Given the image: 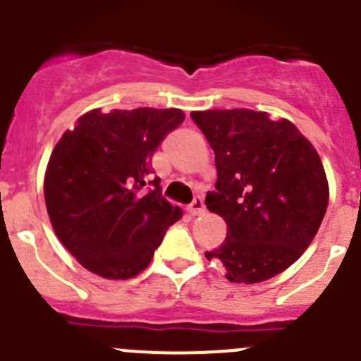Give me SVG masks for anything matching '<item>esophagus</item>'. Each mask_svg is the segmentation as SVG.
<instances>
[{
  "mask_svg": "<svg viewBox=\"0 0 361 361\" xmlns=\"http://www.w3.org/2000/svg\"><path fill=\"white\" fill-rule=\"evenodd\" d=\"M188 210H190L192 215L203 214V212H204V201H203V197L197 196L196 200L192 201V204H190V207H188Z\"/></svg>",
  "mask_w": 361,
  "mask_h": 361,
  "instance_id": "1",
  "label": "esophagus"
}]
</instances>
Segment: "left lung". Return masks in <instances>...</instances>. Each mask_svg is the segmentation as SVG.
I'll return each mask as SVG.
<instances>
[{"instance_id": "left-lung-1", "label": "left lung", "mask_w": 361, "mask_h": 361, "mask_svg": "<svg viewBox=\"0 0 361 361\" xmlns=\"http://www.w3.org/2000/svg\"><path fill=\"white\" fill-rule=\"evenodd\" d=\"M215 153L217 181L204 204L226 221V240L204 252L233 283H258L302 255L328 208L317 151L287 119L247 109L192 112Z\"/></svg>"}]
</instances>
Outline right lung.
I'll return each mask as SVG.
<instances>
[{"label": "right lung", "instance_id": "obj_1", "mask_svg": "<svg viewBox=\"0 0 361 361\" xmlns=\"http://www.w3.org/2000/svg\"><path fill=\"white\" fill-rule=\"evenodd\" d=\"M185 121L178 109L92 110L53 149L44 197L53 230L85 269L128 279L149 265L181 210L164 200L151 158Z\"/></svg>", "mask_w": 361, "mask_h": 361}]
</instances>
